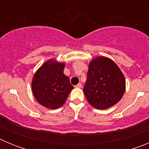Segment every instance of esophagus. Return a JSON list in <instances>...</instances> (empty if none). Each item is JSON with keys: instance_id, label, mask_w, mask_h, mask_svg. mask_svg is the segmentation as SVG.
Here are the masks:
<instances>
[{"instance_id": "1", "label": "esophagus", "mask_w": 149, "mask_h": 149, "mask_svg": "<svg viewBox=\"0 0 149 149\" xmlns=\"http://www.w3.org/2000/svg\"><path fill=\"white\" fill-rule=\"evenodd\" d=\"M82 87V84H81V83H79L78 84H77L75 86V88H81Z\"/></svg>"}]
</instances>
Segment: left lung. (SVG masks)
Segmentation results:
<instances>
[{
	"mask_svg": "<svg viewBox=\"0 0 149 149\" xmlns=\"http://www.w3.org/2000/svg\"><path fill=\"white\" fill-rule=\"evenodd\" d=\"M125 91V79L118 65L107 57L98 56L89 63L84 87L88 102L104 110L118 103Z\"/></svg>",
	"mask_w": 149,
	"mask_h": 149,
	"instance_id": "8db88e82",
	"label": "left lung"
}]
</instances>
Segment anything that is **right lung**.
<instances>
[{
	"instance_id": "obj_1",
	"label": "right lung",
	"mask_w": 149,
	"mask_h": 149,
	"mask_svg": "<svg viewBox=\"0 0 149 149\" xmlns=\"http://www.w3.org/2000/svg\"><path fill=\"white\" fill-rule=\"evenodd\" d=\"M65 64L50 60L36 71L32 81L34 97L40 104L57 109L65 104L74 89L68 77L63 73Z\"/></svg>"
}]
</instances>
